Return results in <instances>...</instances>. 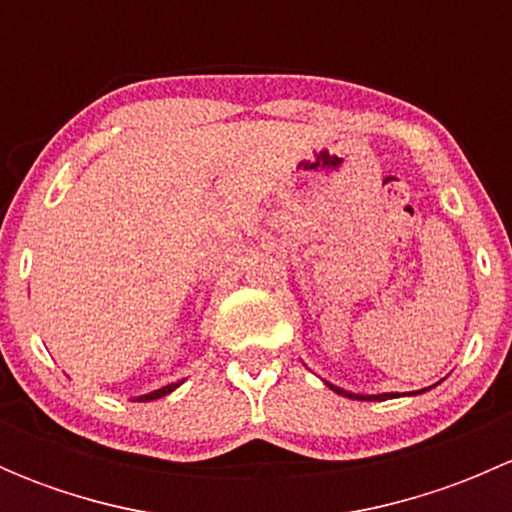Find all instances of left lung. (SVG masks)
I'll use <instances>...</instances> for the list:
<instances>
[{
    "mask_svg": "<svg viewBox=\"0 0 512 512\" xmlns=\"http://www.w3.org/2000/svg\"><path fill=\"white\" fill-rule=\"evenodd\" d=\"M332 386V384H329ZM334 391H337V394H342V396H349V399H356V401H384V399H394V396H399V394H381V396H356V394H347V391H342V389H337V386H332Z\"/></svg>",
    "mask_w": 512,
    "mask_h": 512,
    "instance_id": "1",
    "label": "left lung"
}]
</instances>
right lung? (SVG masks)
Here are the masks:
<instances>
[{
	"mask_svg": "<svg viewBox=\"0 0 512 512\" xmlns=\"http://www.w3.org/2000/svg\"><path fill=\"white\" fill-rule=\"evenodd\" d=\"M175 386H178V384H168V386H163V389L153 391V394H146V396H141V401H153V399H160V396L170 394V391H173Z\"/></svg>",
	"mask_w": 512,
	"mask_h": 512,
	"instance_id": "1",
	"label": "right lung"
}]
</instances>
